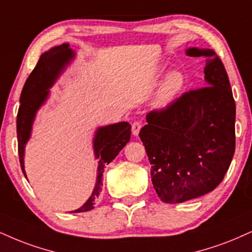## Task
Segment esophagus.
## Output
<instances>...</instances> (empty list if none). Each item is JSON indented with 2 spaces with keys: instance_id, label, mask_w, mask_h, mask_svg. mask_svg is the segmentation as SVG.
Wrapping results in <instances>:
<instances>
[{
  "instance_id": "34e87169",
  "label": "esophagus",
  "mask_w": 252,
  "mask_h": 252,
  "mask_svg": "<svg viewBox=\"0 0 252 252\" xmlns=\"http://www.w3.org/2000/svg\"><path fill=\"white\" fill-rule=\"evenodd\" d=\"M141 128H142V126H141V123H139V122H134V123H132V126H131L132 135L138 136L139 130H141Z\"/></svg>"
}]
</instances>
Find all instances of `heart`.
I'll list each match as a JSON object with an SVG mask.
<instances>
[{"instance_id": "obj_1", "label": "heart", "mask_w": 252, "mask_h": 252, "mask_svg": "<svg viewBox=\"0 0 252 252\" xmlns=\"http://www.w3.org/2000/svg\"><path fill=\"white\" fill-rule=\"evenodd\" d=\"M184 86H186V75L183 74V71H169L160 82L154 98V108L159 111L170 108L184 89Z\"/></svg>"}]
</instances>
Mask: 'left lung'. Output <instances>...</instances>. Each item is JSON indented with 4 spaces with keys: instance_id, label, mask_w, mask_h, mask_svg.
<instances>
[{
    "instance_id": "obj_1",
    "label": "left lung",
    "mask_w": 252,
    "mask_h": 252,
    "mask_svg": "<svg viewBox=\"0 0 252 252\" xmlns=\"http://www.w3.org/2000/svg\"><path fill=\"white\" fill-rule=\"evenodd\" d=\"M186 54L207 57L205 87L186 93L166 110L151 111L139 132L154 189L170 204L213 191L235 153L236 105L223 63L213 49L192 47Z\"/></svg>"
}]
</instances>
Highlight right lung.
Listing matches in <instances>:
<instances>
[{
  "mask_svg": "<svg viewBox=\"0 0 252 252\" xmlns=\"http://www.w3.org/2000/svg\"><path fill=\"white\" fill-rule=\"evenodd\" d=\"M69 43L55 45L44 51L39 57L35 69L29 75L24 83L20 97V108L17 113L16 129L17 142H19V156L21 169L27 178L24 169V155L26 145L32 137V126L38 110L47 103L50 97V88H53L61 75L71 64L76 57V53L69 47ZM131 136V126L128 122H118L107 126H97L93 138V149L97 162L96 182L94 189L87 202L81 208L70 213H84L94 209L97 197L102 191L103 172L105 165L118 155L126 147Z\"/></svg>",
  "mask_w": 252,
  "mask_h": 252,
  "instance_id": "1",
  "label": "right lung"
}]
</instances>
